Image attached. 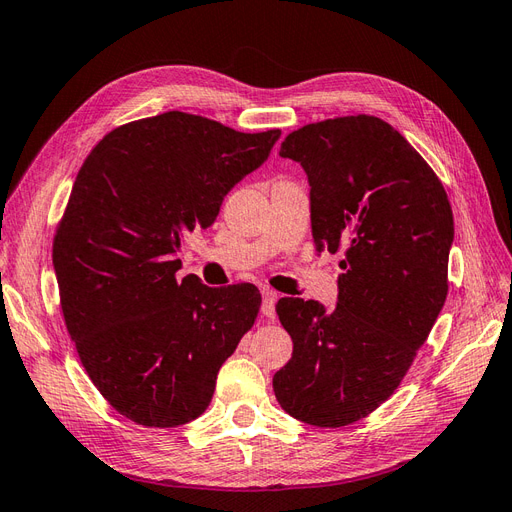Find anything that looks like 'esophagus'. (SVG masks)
<instances>
[{"instance_id": "obj_1", "label": "esophagus", "mask_w": 512, "mask_h": 512, "mask_svg": "<svg viewBox=\"0 0 512 512\" xmlns=\"http://www.w3.org/2000/svg\"><path fill=\"white\" fill-rule=\"evenodd\" d=\"M275 301H277V292L271 288H262V314H265L269 320L275 318Z\"/></svg>"}]
</instances>
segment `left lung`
I'll return each mask as SVG.
<instances>
[{
	"label": "left lung",
	"mask_w": 512,
	"mask_h": 512,
	"mask_svg": "<svg viewBox=\"0 0 512 512\" xmlns=\"http://www.w3.org/2000/svg\"><path fill=\"white\" fill-rule=\"evenodd\" d=\"M280 156L305 168L314 245L342 254L344 273L331 312L277 301L292 359L273 391L297 421L335 429L384 404L429 337L448 292L453 209L421 153L374 115L307 123Z\"/></svg>",
	"instance_id": "8db88e82"
}]
</instances>
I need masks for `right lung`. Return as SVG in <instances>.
<instances>
[{"instance_id": "obj_1", "label": "right lung", "mask_w": 512, "mask_h": 512, "mask_svg": "<svg viewBox=\"0 0 512 512\" xmlns=\"http://www.w3.org/2000/svg\"><path fill=\"white\" fill-rule=\"evenodd\" d=\"M280 134L166 111L108 132L76 175L53 237L61 312L89 380L136 425L203 414L220 367L254 327V284L179 282L177 252Z\"/></svg>"}]
</instances>
